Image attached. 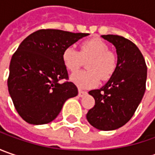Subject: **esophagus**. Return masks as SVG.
I'll use <instances>...</instances> for the list:
<instances>
[{"instance_id":"34e87169","label":"esophagus","mask_w":155,"mask_h":155,"mask_svg":"<svg viewBox=\"0 0 155 155\" xmlns=\"http://www.w3.org/2000/svg\"><path fill=\"white\" fill-rule=\"evenodd\" d=\"M87 94L86 91H81V90H79L78 91V96L80 97H83L84 96H85Z\"/></svg>"}]
</instances>
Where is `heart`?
I'll list each match as a JSON object with an SVG mask.
<instances>
[{"instance_id":"b5f03b06","label":"heart","mask_w":155,"mask_h":155,"mask_svg":"<svg viewBox=\"0 0 155 155\" xmlns=\"http://www.w3.org/2000/svg\"><path fill=\"white\" fill-rule=\"evenodd\" d=\"M89 70L75 72L71 80L79 88L96 87L102 80L107 81L116 72L118 66V56L110 51L109 45L100 39H91L81 43L80 50L74 46L66 47L62 54V60L66 69L74 72L82 65L84 59Z\"/></svg>"}]
</instances>
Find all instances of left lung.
<instances>
[{"mask_svg":"<svg viewBox=\"0 0 155 155\" xmlns=\"http://www.w3.org/2000/svg\"><path fill=\"white\" fill-rule=\"evenodd\" d=\"M116 46L118 66L108 83L89 91L95 105L86 118L99 130L109 131L125 125L134 116L146 90L147 65L139 48L119 35H102Z\"/></svg>","mask_w":155,"mask_h":155,"instance_id":"left-lung-1","label":"left lung"}]
</instances>
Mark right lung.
<instances>
[{
  "label": "right lung",
  "mask_w": 155,
  "mask_h": 155,
  "mask_svg": "<svg viewBox=\"0 0 155 155\" xmlns=\"http://www.w3.org/2000/svg\"><path fill=\"white\" fill-rule=\"evenodd\" d=\"M89 33L40 29L27 36L14 53L8 87L15 110L30 124H46L56 118L64 102L78 95L68 80L64 50Z\"/></svg>",
  "instance_id": "add662e5"
}]
</instances>
